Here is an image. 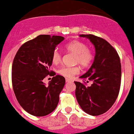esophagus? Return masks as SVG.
<instances>
[{"label":"esophagus","instance_id":"obj_1","mask_svg":"<svg viewBox=\"0 0 134 134\" xmlns=\"http://www.w3.org/2000/svg\"><path fill=\"white\" fill-rule=\"evenodd\" d=\"M66 82H72V80H71V79H66Z\"/></svg>","mask_w":134,"mask_h":134}]
</instances>
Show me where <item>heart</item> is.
I'll use <instances>...</instances> for the list:
<instances>
[{"instance_id": "heart-1", "label": "heart", "mask_w": 134, "mask_h": 134, "mask_svg": "<svg viewBox=\"0 0 134 134\" xmlns=\"http://www.w3.org/2000/svg\"><path fill=\"white\" fill-rule=\"evenodd\" d=\"M64 49L69 53L75 54L73 63L79 64L83 68L89 66L92 63L94 55L91 50L88 49L87 43L80 40H73L64 46ZM62 59V54L58 49L52 52L51 60L54 64H57ZM80 72L79 66H63L58 70V73L66 78L71 79Z\"/></svg>"}]
</instances>
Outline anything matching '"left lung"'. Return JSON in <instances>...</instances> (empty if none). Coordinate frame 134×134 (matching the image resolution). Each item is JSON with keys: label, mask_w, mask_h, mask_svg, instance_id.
Instances as JSON below:
<instances>
[{"label": "left lung", "mask_w": 134, "mask_h": 134, "mask_svg": "<svg viewBox=\"0 0 134 134\" xmlns=\"http://www.w3.org/2000/svg\"><path fill=\"white\" fill-rule=\"evenodd\" d=\"M94 44L96 49L94 61L91 68L81 79L93 82L90 87L86 83L74 82L75 96L81 108L92 116L102 115L115 103L121 85L120 59L111 45L106 40L94 35H80Z\"/></svg>", "instance_id": "obj_1"}]
</instances>
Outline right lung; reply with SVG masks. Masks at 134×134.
Listing matches in <instances>:
<instances>
[{"label": "right lung", "instance_id": "right-lung-1", "mask_svg": "<svg viewBox=\"0 0 134 134\" xmlns=\"http://www.w3.org/2000/svg\"><path fill=\"white\" fill-rule=\"evenodd\" d=\"M61 36L40 35L21 46L12 66V83L21 106L31 115L43 116L56 108L65 79L55 75L49 85L43 80L55 73L50 71L52 52L64 40Z\"/></svg>", "mask_w": 134, "mask_h": 134}]
</instances>
